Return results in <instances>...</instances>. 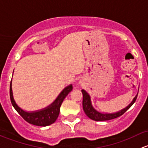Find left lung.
Listing matches in <instances>:
<instances>
[{
	"mask_svg": "<svg viewBox=\"0 0 148 148\" xmlns=\"http://www.w3.org/2000/svg\"><path fill=\"white\" fill-rule=\"evenodd\" d=\"M83 95V101H82V105H83V110L84 111L85 114H86L89 118L91 120H95V121H106V120H112V119H115L117 117H120L121 115L124 114L125 112L127 110H129L130 107L136 101L137 97L138 95L135 97L133 100L132 102L129 104L127 107L122 109L120 111L117 112L115 113H101L97 111L92 106V102H91V98L89 96V94L86 92L85 90L82 89V90Z\"/></svg>",
	"mask_w": 148,
	"mask_h": 148,
	"instance_id": "1",
	"label": "left lung"
}]
</instances>
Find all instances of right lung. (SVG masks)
Listing matches in <instances>:
<instances>
[{"label":"right lung","mask_w":148,"mask_h":148,"mask_svg":"<svg viewBox=\"0 0 148 148\" xmlns=\"http://www.w3.org/2000/svg\"><path fill=\"white\" fill-rule=\"evenodd\" d=\"M72 84H70L69 86H66L63 89V91L61 92L60 95L51 104L43 110L31 112H26L21 109L15 102L13 99V92H12L11 82L10 84V98L13 107L26 122L36 126L46 127L53 124L58 118L59 112H60L61 105L66 97L72 90Z\"/></svg>","instance_id":"1"}]
</instances>
